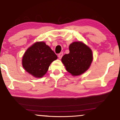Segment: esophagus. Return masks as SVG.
Returning a JSON list of instances; mask_svg holds the SVG:
<instances>
[{"instance_id": "esophagus-1", "label": "esophagus", "mask_w": 120, "mask_h": 120, "mask_svg": "<svg viewBox=\"0 0 120 120\" xmlns=\"http://www.w3.org/2000/svg\"><path fill=\"white\" fill-rule=\"evenodd\" d=\"M62 56H63V53H62V52H61V53H59V54H58V57H59V58L60 59H61Z\"/></svg>"}]
</instances>
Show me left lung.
Wrapping results in <instances>:
<instances>
[{"mask_svg":"<svg viewBox=\"0 0 120 120\" xmlns=\"http://www.w3.org/2000/svg\"><path fill=\"white\" fill-rule=\"evenodd\" d=\"M69 53L62 56L61 61L66 70L72 75H80L88 70L92 64V50L80 41L71 43L69 46Z\"/></svg>","mask_w":120,"mask_h":120,"instance_id":"obj_1","label":"left lung"}]
</instances>
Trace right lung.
Returning <instances> with one entry per match:
<instances>
[{
  "mask_svg": "<svg viewBox=\"0 0 120 120\" xmlns=\"http://www.w3.org/2000/svg\"><path fill=\"white\" fill-rule=\"evenodd\" d=\"M57 58V55L45 42H37L25 52L22 65L25 70L34 77L42 78L51 64Z\"/></svg>",
  "mask_w": 120,
  "mask_h": 120,
  "instance_id": "obj_1",
  "label": "right lung"
}]
</instances>
